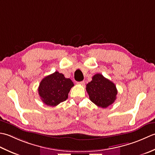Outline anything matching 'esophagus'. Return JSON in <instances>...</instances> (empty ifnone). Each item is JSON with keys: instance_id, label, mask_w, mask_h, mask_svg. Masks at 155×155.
Returning <instances> with one entry per match:
<instances>
[{"instance_id": "obj_1", "label": "esophagus", "mask_w": 155, "mask_h": 155, "mask_svg": "<svg viewBox=\"0 0 155 155\" xmlns=\"http://www.w3.org/2000/svg\"><path fill=\"white\" fill-rule=\"evenodd\" d=\"M77 84H80V85H82V86H83V85H84L85 82H84V81H80V82H78Z\"/></svg>"}]
</instances>
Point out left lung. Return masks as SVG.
<instances>
[{
    "instance_id": "8db88e82",
    "label": "left lung",
    "mask_w": 155,
    "mask_h": 155,
    "mask_svg": "<svg viewBox=\"0 0 155 155\" xmlns=\"http://www.w3.org/2000/svg\"><path fill=\"white\" fill-rule=\"evenodd\" d=\"M86 91L91 102L103 108L114 102L118 93L115 84L100 74L94 75L86 85Z\"/></svg>"
}]
</instances>
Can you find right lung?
<instances>
[{"label": "right lung", "instance_id": "1", "mask_svg": "<svg viewBox=\"0 0 155 155\" xmlns=\"http://www.w3.org/2000/svg\"><path fill=\"white\" fill-rule=\"evenodd\" d=\"M74 86L70 79L65 78L64 74L55 71L43 79L38 92L44 104L55 106L68 99L69 91Z\"/></svg>", "mask_w": 155, "mask_h": 155}]
</instances>
